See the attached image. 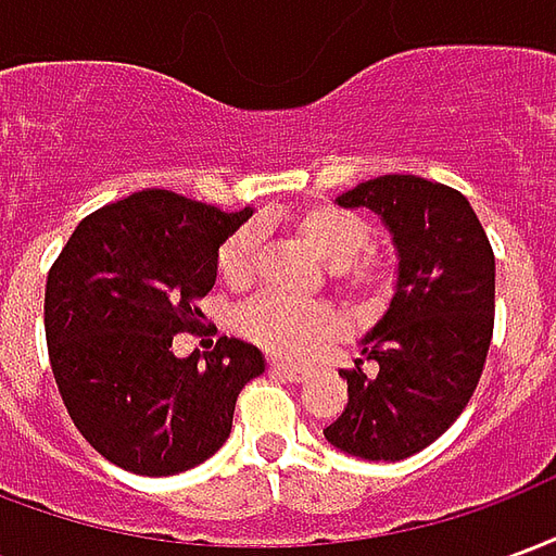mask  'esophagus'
Instances as JSON below:
<instances>
[{"label": "esophagus", "mask_w": 556, "mask_h": 556, "mask_svg": "<svg viewBox=\"0 0 556 556\" xmlns=\"http://www.w3.org/2000/svg\"><path fill=\"white\" fill-rule=\"evenodd\" d=\"M270 372L279 375V378H286V381H303V378H306V369H303V366H294V363L286 361H270Z\"/></svg>", "instance_id": "34e87169"}]
</instances>
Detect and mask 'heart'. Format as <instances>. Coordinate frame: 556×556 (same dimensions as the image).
I'll use <instances>...</instances> for the list:
<instances>
[{
	"instance_id": "obj_1",
	"label": "heart",
	"mask_w": 556,
	"mask_h": 556,
	"mask_svg": "<svg viewBox=\"0 0 556 556\" xmlns=\"http://www.w3.org/2000/svg\"><path fill=\"white\" fill-rule=\"evenodd\" d=\"M294 229L327 267H333V282L349 298H378L390 289V270L366 255L372 247V226L351 207L313 205L294 219ZM258 229L241 226L231 231L217 250V274L229 286H247L258 258ZM235 327L243 337L277 357H306L337 330L333 313L321 303H298L279 294H258L238 309Z\"/></svg>"
}]
</instances>
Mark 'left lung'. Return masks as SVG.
<instances>
[{"instance_id":"8db88e82","label":"left lung","mask_w":556,"mask_h":556,"mask_svg":"<svg viewBox=\"0 0 556 556\" xmlns=\"http://www.w3.org/2000/svg\"><path fill=\"white\" fill-rule=\"evenodd\" d=\"M337 202L384 217L399 282L363 339V361L342 369L349 405L325 438L369 462H399L438 441L477 390L494 330V253L470 202L446 184L381 175Z\"/></svg>"}]
</instances>
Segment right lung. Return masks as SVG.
I'll use <instances>...</instances> for the list:
<instances>
[{"instance_id":"right-lung-1","label":"right lung","mask_w":556,"mask_h":556,"mask_svg":"<svg viewBox=\"0 0 556 556\" xmlns=\"http://www.w3.org/2000/svg\"><path fill=\"white\" fill-rule=\"evenodd\" d=\"M250 214L142 190L98 207L62 247L43 291L47 351L67 414L106 462L172 477L229 438L262 351L219 337L205 357H175L172 337L202 325L219 243Z\"/></svg>"}]
</instances>
